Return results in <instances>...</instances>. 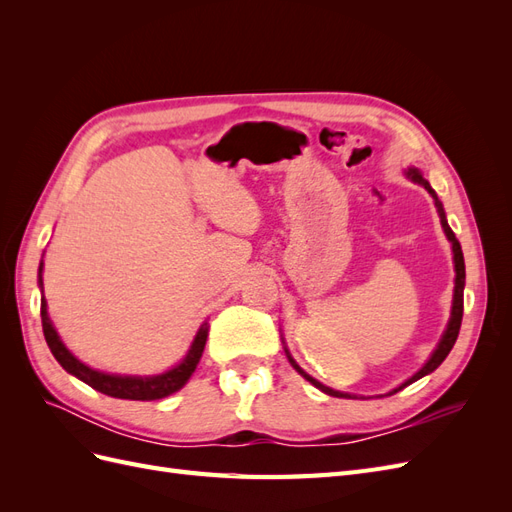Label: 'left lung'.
<instances>
[{
  "label": "left lung",
  "mask_w": 512,
  "mask_h": 512,
  "mask_svg": "<svg viewBox=\"0 0 512 512\" xmlns=\"http://www.w3.org/2000/svg\"><path fill=\"white\" fill-rule=\"evenodd\" d=\"M406 177L410 179V181H414V183H418V185H423V188L431 194V198H433V203H436V209H438V215H440V224H442V230H444V235H446V239L451 241V250H453V265H455V288H453V305H451V318H448V322H446V329H444V333H442V337H440V342H438V346L433 348V352L429 354V359L423 363V367L416 371L414 376H410L406 382H401L399 386H395L393 391H389L386 395H395V393H399L401 389H406L408 384H412V382H416V380H421L423 376H427V374H431V371H436L440 365H442V361L446 359L448 356V352L453 350V346H455V342H457V335H459V327H461V318H463V288H466V262H463V252H461V245H459V241H457V237H455V232L451 230V226H448V222H446V213H444V207H442V203H440V198H438V194L433 192V188L429 185V181L423 177V173L418 168H414V166H410L408 170H406ZM286 344V342H284ZM284 350H286V356H288V361H290V365L299 371V374L307 380V382H312L318 391H322V393H327V395H331V397H346V399H356V395H350V393H342V391H335V389H331V386H324L322 382H318L316 378H312L307 374V371H303L301 367H299V363L292 359V354L288 352V348L284 346ZM380 397H384V395H380Z\"/></svg>",
  "instance_id": "obj_1"
}]
</instances>
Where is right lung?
Here are the masks:
<instances>
[{"label": "right lung", "instance_id": "1", "mask_svg": "<svg viewBox=\"0 0 512 512\" xmlns=\"http://www.w3.org/2000/svg\"><path fill=\"white\" fill-rule=\"evenodd\" d=\"M42 271H44V262L40 260L38 267V288L42 292L40 299V316H42V331L44 339L49 344L53 356L57 363L64 367L70 376L83 380L89 384L91 389H96L108 397H117V399H132V401H153V399H162L177 393L183 389L188 380L192 378L194 369L203 356L205 344H207V335H209V324L207 320L200 324L198 333L194 335V342L190 350L185 352L183 359L162 374H153V376H126V374H106V371L94 369L85 365L83 361L76 359V356L66 348V344L61 342V337L57 329L53 327V320L49 318V312H46V299H44V284H42Z\"/></svg>", "mask_w": 512, "mask_h": 512}]
</instances>
